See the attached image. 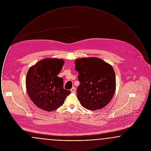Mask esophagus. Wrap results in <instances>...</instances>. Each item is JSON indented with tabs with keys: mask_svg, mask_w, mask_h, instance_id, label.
Wrapping results in <instances>:
<instances>
[{
	"mask_svg": "<svg viewBox=\"0 0 151 151\" xmlns=\"http://www.w3.org/2000/svg\"><path fill=\"white\" fill-rule=\"evenodd\" d=\"M70 91H71V92H72V93H75V92H76V89H75V87H72Z\"/></svg>",
	"mask_w": 151,
	"mask_h": 151,
	"instance_id": "1",
	"label": "esophagus"
}]
</instances>
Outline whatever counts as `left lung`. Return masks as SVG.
I'll list each match as a JSON object with an SVG mask.
<instances>
[{
  "label": "left lung",
  "mask_w": 151,
  "mask_h": 151,
  "mask_svg": "<svg viewBox=\"0 0 151 151\" xmlns=\"http://www.w3.org/2000/svg\"><path fill=\"white\" fill-rule=\"evenodd\" d=\"M75 70L79 73L77 97L81 105L90 110L105 107L115 92L112 66L98 58H83L76 60Z\"/></svg>",
  "instance_id": "left-lung-1"
}]
</instances>
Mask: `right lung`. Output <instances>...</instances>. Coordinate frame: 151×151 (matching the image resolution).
<instances>
[{
  "instance_id": "obj_1",
  "label": "right lung",
  "mask_w": 151,
  "mask_h": 151,
  "mask_svg": "<svg viewBox=\"0 0 151 151\" xmlns=\"http://www.w3.org/2000/svg\"><path fill=\"white\" fill-rule=\"evenodd\" d=\"M64 60L42 59L31 67L27 73L26 86L31 100L43 110L51 111L60 107L71 92L63 88V80L57 76Z\"/></svg>"
}]
</instances>
